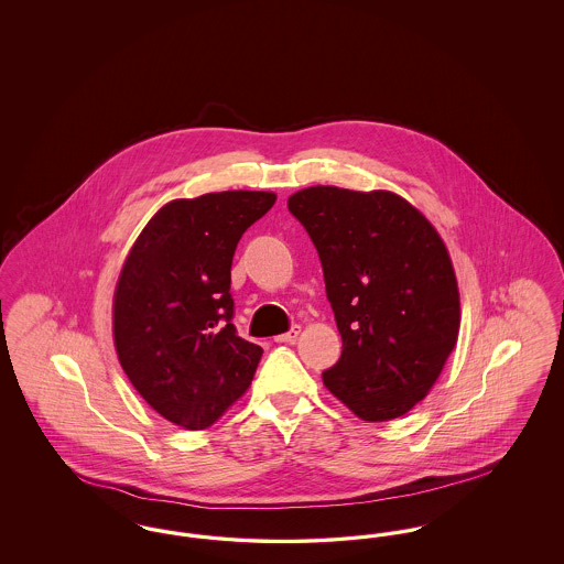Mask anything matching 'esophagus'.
I'll list each match as a JSON object with an SVG mask.
<instances>
[{"instance_id": "obj_1", "label": "esophagus", "mask_w": 564, "mask_h": 564, "mask_svg": "<svg viewBox=\"0 0 564 564\" xmlns=\"http://www.w3.org/2000/svg\"><path fill=\"white\" fill-rule=\"evenodd\" d=\"M297 334H300V325H292L290 332H285L281 336H274V343H294Z\"/></svg>"}]
</instances>
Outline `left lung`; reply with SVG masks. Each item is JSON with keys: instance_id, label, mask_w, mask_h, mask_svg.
<instances>
[{"instance_id": "left-lung-1", "label": "left lung", "mask_w": 564, "mask_h": 564, "mask_svg": "<svg viewBox=\"0 0 564 564\" xmlns=\"http://www.w3.org/2000/svg\"><path fill=\"white\" fill-rule=\"evenodd\" d=\"M322 260L343 355L323 384L370 423L391 421L430 393L460 323L444 241L402 196L313 186L290 196Z\"/></svg>"}]
</instances>
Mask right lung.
I'll use <instances>...</instances> for the list:
<instances>
[{
	"label": "right lung",
	"mask_w": 564,
	"mask_h": 564,
	"mask_svg": "<svg viewBox=\"0 0 564 564\" xmlns=\"http://www.w3.org/2000/svg\"><path fill=\"white\" fill-rule=\"evenodd\" d=\"M272 192L180 198L154 215L120 272L113 343L139 395L166 421L205 430L249 389L262 347L232 323L230 269L242 232Z\"/></svg>",
	"instance_id": "add662e5"
}]
</instances>
